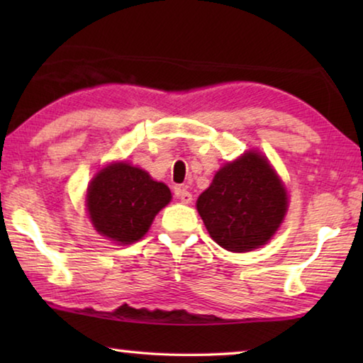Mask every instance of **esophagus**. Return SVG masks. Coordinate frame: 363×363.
<instances>
[{"mask_svg": "<svg viewBox=\"0 0 363 363\" xmlns=\"http://www.w3.org/2000/svg\"><path fill=\"white\" fill-rule=\"evenodd\" d=\"M174 195L177 196V199H179V200L182 201V203H186V205L192 203V194H190L187 189H184V187H177V189L174 190Z\"/></svg>", "mask_w": 363, "mask_h": 363, "instance_id": "34e87169", "label": "esophagus"}]
</instances>
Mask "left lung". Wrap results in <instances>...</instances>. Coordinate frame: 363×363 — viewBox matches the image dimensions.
<instances>
[{"label":"left lung","mask_w":363,"mask_h":363,"mask_svg":"<svg viewBox=\"0 0 363 363\" xmlns=\"http://www.w3.org/2000/svg\"><path fill=\"white\" fill-rule=\"evenodd\" d=\"M211 238L233 253L266 245L288 210L286 190L269 160L250 150L225 163L196 200Z\"/></svg>","instance_id":"1"}]
</instances>
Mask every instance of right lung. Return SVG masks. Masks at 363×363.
Here are the masks:
<instances>
[{"mask_svg":"<svg viewBox=\"0 0 363 363\" xmlns=\"http://www.w3.org/2000/svg\"><path fill=\"white\" fill-rule=\"evenodd\" d=\"M167 184L153 181L147 171L120 162L102 168L89 182L86 210L94 229L118 245L140 240L157 213L167 206Z\"/></svg>","mask_w":363,"mask_h":363,"instance_id":"1","label":"right lung"}]
</instances>
